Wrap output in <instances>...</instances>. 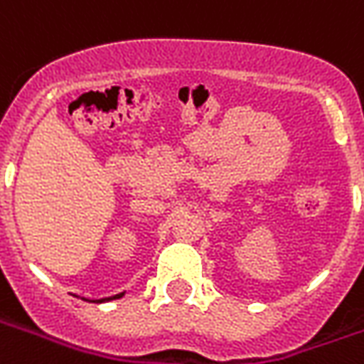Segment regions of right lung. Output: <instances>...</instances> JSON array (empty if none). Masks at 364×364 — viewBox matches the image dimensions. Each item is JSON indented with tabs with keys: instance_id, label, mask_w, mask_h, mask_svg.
<instances>
[{
	"instance_id": "1",
	"label": "right lung",
	"mask_w": 364,
	"mask_h": 364,
	"mask_svg": "<svg viewBox=\"0 0 364 364\" xmlns=\"http://www.w3.org/2000/svg\"><path fill=\"white\" fill-rule=\"evenodd\" d=\"M122 296V292H120V294H114V296H111V298H103V300H99V302H105V300H114V298H120ZM93 302H97V300H93Z\"/></svg>"
}]
</instances>
